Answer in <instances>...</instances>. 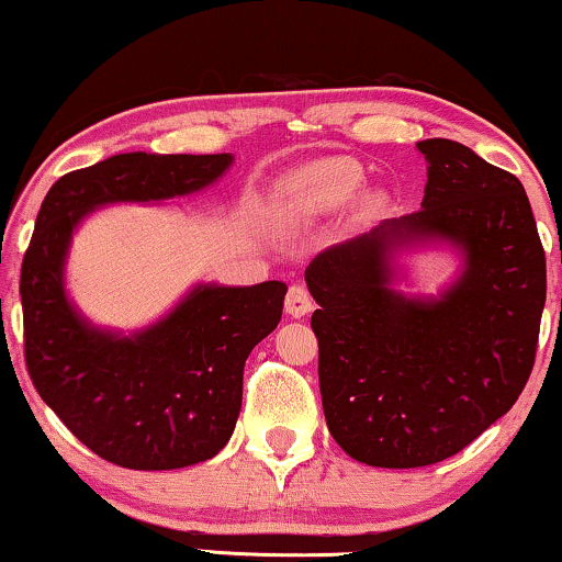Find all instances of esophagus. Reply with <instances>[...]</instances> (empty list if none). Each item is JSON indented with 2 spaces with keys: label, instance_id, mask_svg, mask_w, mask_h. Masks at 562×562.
<instances>
[{
  "label": "esophagus",
  "instance_id": "esophagus-1",
  "mask_svg": "<svg viewBox=\"0 0 562 562\" xmlns=\"http://www.w3.org/2000/svg\"><path fill=\"white\" fill-rule=\"evenodd\" d=\"M284 311H288L292 318H303L313 311V295L305 284H292L288 290V297H284Z\"/></svg>",
  "mask_w": 562,
  "mask_h": 562
}]
</instances>
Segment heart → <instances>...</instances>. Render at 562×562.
<instances>
[{"label": "heart", "instance_id": "obj_1", "mask_svg": "<svg viewBox=\"0 0 562 562\" xmlns=\"http://www.w3.org/2000/svg\"><path fill=\"white\" fill-rule=\"evenodd\" d=\"M363 186V170L349 157H330L305 165L284 180V201L295 216H318L344 209L357 199Z\"/></svg>", "mask_w": 562, "mask_h": 562}]
</instances>
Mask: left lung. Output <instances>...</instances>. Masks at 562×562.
<instances>
[{
	"mask_svg": "<svg viewBox=\"0 0 562 562\" xmlns=\"http://www.w3.org/2000/svg\"><path fill=\"white\" fill-rule=\"evenodd\" d=\"M423 209L321 251L315 303L323 413L346 453L379 469L456 456L507 415L535 367L548 292L544 249L512 172L461 142H417ZM448 240L464 272L438 299L391 290L392 248Z\"/></svg>",
	"mask_w": 562,
	"mask_h": 562,
	"instance_id": "obj_1",
	"label": "left lung"
}]
</instances>
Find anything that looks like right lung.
Wrapping results in <instances>:
<instances>
[{
	"mask_svg": "<svg viewBox=\"0 0 562 562\" xmlns=\"http://www.w3.org/2000/svg\"><path fill=\"white\" fill-rule=\"evenodd\" d=\"M224 155L126 153L58 178L22 259L25 361L35 390L74 436L134 471L209 461L232 438L244 363L282 318L288 284H199L155 326L120 336L91 326L66 295L74 228L106 203L168 201L211 186Z\"/></svg>",
	"mask_w": 562,
	"mask_h": 562,
	"instance_id": "obj_1",
	"label": "right lung"
}]
</instances>
